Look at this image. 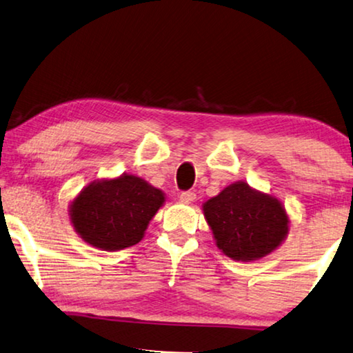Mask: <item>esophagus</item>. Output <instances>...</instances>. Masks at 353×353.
Returning <instances> with one entry per match:
<instances>
[{"mask_svg":"<svg viewBox=\"0 0 353 353\" xmlns=\"http://www.w3.org/2000/svg\"><path fill=\"white\" fill-rule=\"evenodd\" d=\"M180 200L183 203H192L195 200V194L192 191H184L180 194Z\"/></svg>","mask_w":353,"mask_h":353,"instance_id":"obj_1","label":"esophagus"}]
</instances>
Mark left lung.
Returning a JSON list of instances; mask_svg holds the SVG:
<instances>
[{"label": "left lung", "instance_id": "obj_1", "mask_svg": "<svg viewBox=\"0 0 353 353\" xmlns=\"http://www.w3.org/2000/svg\"><path fill=\"white\" fill-rule=\"evenodd\" d=\"M202 208L216 246L236 262L268 256L289 233L290 221L281 200L245 181L229 184Z\"/></svg>", "mask_w": 353, "mask_h": 353}]
</instances>
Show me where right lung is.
<instances>
[{"label": "right lung", "instance_id": "1", "mask_svg": "<svg viewBox=\"0 0 353 353\" xmlns=\"http://www.w3.org/2000/svg\"><path fill=\"white\" fill-rule=\"evenodd\" d=\"M165 195L143 178L123 173L91 181L69 205V219L83 241L101 251L137 245Z\"/></svg>", "mask_w": 353, "mask_h": 353}]
</instances>
